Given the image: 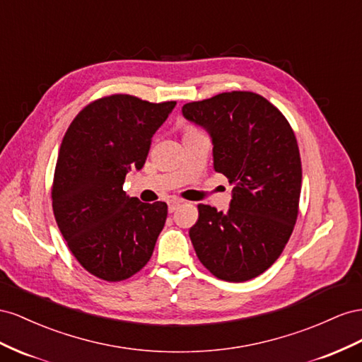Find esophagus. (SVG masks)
<instances>
[{"label": "esophagus", "instance_id": "1", "mask_svg": "<svg viewBox=\"0 0 362 362\" xmlns=\"http://www.w3.org/2000/svg\"><path fill=\"white\" fill-rule=\"evenodd\" d=\"M182 203H183V202H182V200H179V199H173V200H170V202H168V211H170V212H174L175 209L179 208V206H180Z\"/></svg>", "mask_w": 362, "mask_h": 362}]
</instances>
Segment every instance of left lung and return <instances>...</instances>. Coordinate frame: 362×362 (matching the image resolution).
<instances>
[{
  "label": "left lung",
  "instance_id": "obj_1",
  "mask_svg": "<svg viewBox=\"0 0 362 362\" xmlns=\"http://www.w3.org/2000/svg\"><path fill=\"white\" fill-rule=\"evenodd\" d=\"M182 113L209 133L214 170L233 185L229 211L199 204L194 250L215 277L250 281L281 256L297 220L302 162L294 132L270 101L247 90L187 103Z\"/></svg>",
  "mask_w": 362,
  "mask_h": 362
}]
</instances>
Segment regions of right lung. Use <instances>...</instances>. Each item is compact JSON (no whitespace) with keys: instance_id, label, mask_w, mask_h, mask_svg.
<instances>
[{"instance_id":"right-lung-1","label":"right lung","mask_w":362,"mask_h":362,"mask_svg":"<svg viewBox=\"0 0 362 362\" xmlns=\"http://www.w3.org/2000/svg\"><path fill=\"white\" fill-rule=\"evenodd\" d=\"M175 101L127 94L103 97L78 112L59 150L53 211L71 253L86 272L119 282L146 265L167 220L163 202L129 197L126 174L146 163L151 138Z\"/></svg>"}]
</instances>
